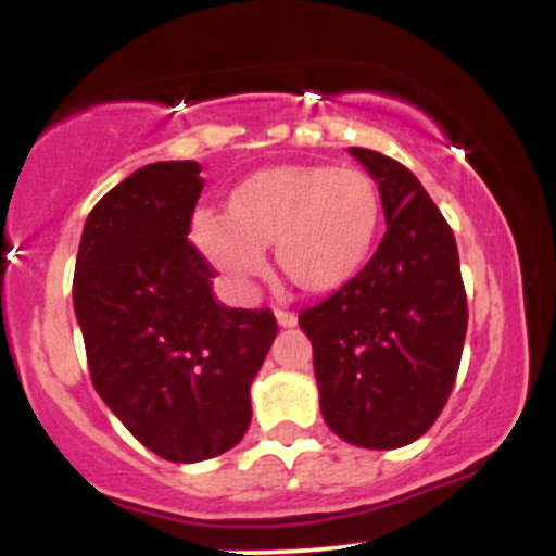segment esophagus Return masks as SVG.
<instances>
[{"instance_id":"34e87169","label":"esophagus","mask_w":556,"mask_h":556,"mask_svg":"<svg viewBox=\"0 0 556 556\" xmlns=\"http://www.w3.org/2000/svg\"><path fill=\"white\" fill-rule=\"evenodd\" d=\"M277 323L282 325V328H295V325H299V317H295V312L277 309Z\"/></svg>"}]
</instances>
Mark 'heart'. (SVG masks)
Wrapping results in <instances>:
<instances>
[{"instance_id": "1", "label": "heart", "mask_w": 556, "mask_h": 556, "mask_svg": "<svg viewBox=\"0 0 556 556\" xmlns=\"http://www.w3.org/2000/svg\"><path fill=\"white\" fill-rule=\"evenodd\" d=\"M382 223V195L361 169L271 166L231 188L226 215H201L193 226L199 250L231 279L263 271L274 247L277 268L301 293L325 295L363 271Z\"/></svg>"}]
</instances>
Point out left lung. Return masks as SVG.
Wrapping results in <instances>:
<instances>
[{"label":"left lung","mask_w":556,"mask_h":556,"mask_svg":"<svg viewBox=\"0 0 556 556\" xmlns=\"http://www.w3.org/2000/svg\"><path fill=\"white\" fill-rule=\"evenodd\" d=\"M350 153L379 182L387 233L363 271L299 323L328 428L363 450H397L450 401L468 299L454 233L422 182L377 150Z\"/></svg>","instance_id":"left-lung-1"}]
</instances>
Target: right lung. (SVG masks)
Listing matches in <instances>:
<instances>
[{
	"label": "right lung",
	"instance_id": "add662e5",
	"mask_svg": "<svg viewBox=\"0 0 556 556\" xmlns=\"http://www.w3.org/2000/svg\"><path fill=\"white\" fill-rule=\"evenodd\" d=\"M193 161L142 166L102 195L77 250L72 299L91 382L128 433L172 463L242 441L250 384L277 317L228 309L188 239L204 179Z\"/></svg>",
	"mask_w": 556,
	"mask_h": 556
}]
</instances>
